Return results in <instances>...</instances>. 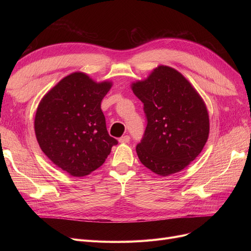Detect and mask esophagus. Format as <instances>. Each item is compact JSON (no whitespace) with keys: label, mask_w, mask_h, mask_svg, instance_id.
Segmentation results:
<instances>
[{"label":"esophagus","mask_w":251,"mask_h":251,"mask_svg":"<svg viewBox=\"0 0 251 251\" xmlns=\"http://www.w3.org/2000/svg\"><path fill=\"white\" fill-rule=\"evenodd\" d=\"M120 143H127L130 141V136L128 135H125V136H121V137L118 139Z\"/></svg>","instance_id":"esophagus-1"}]
</instances>
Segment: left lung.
<instances>
[{"label": "left lung", "mask_w": 251, "mask_h": 251, "mask_svg": "<svg viewBox=\"0 0 251 251\" xmlns=\"http://www.w3.org/2000/svg\"><path fill=\"white\" fill-rule=\"evenodd\" d=\"M143 103L147 127L136 151L141 163L160 176L178 173L201 153L209 133L205 103L177 70L159 66L132 85Z\"/></svg>", "instance_id": "left-lung-1"}]
</instances>
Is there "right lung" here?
<instances>
[{"mask_svg":"<svg viewBox=\"0 0 251 251\" xmlns=\"http://www.w3.org/2000/svg\"><path fill=\"white\" fill-rule=\"evenodd\" d=\"M111 86L75 72L52 88L36 110L34 130L40 148L72 176H86L100 168L118 143L109 135L100 108Z\"/></svg>","mask_w":251,"mask_h":251,"instance_id":"add662e5","label":"right lung"}]
</instances>
